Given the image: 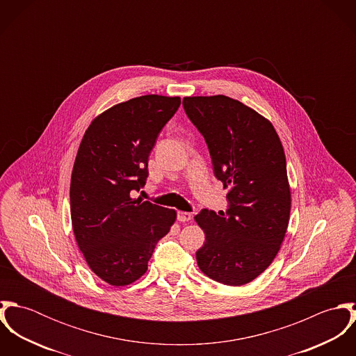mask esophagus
I'll use <instances>...</instances> for the list:
<instances>
[{"instance_id":"obj_1","label":"esophagus","mask_w":356,"mask_h":356,"mask_svg":"<svg viewBox=\"0 0 356 356\" xmlns=\"http://www.w3.org/2000/svg\"><path fill=\"white\" fill-rule=\"evenodd\" d=\"M192 218H193V215L191 212H184V211L178 212V220L179 222H189V220H192Z\"/></svg>"}]
</instances>
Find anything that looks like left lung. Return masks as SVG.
<instances>
[{
    "label": "left lung",
    "mask_w": 356,
    "mask_h": 356,
    "mask_svg": "<svg viewBox=\"0 0 356 356\" xmlns=\"http://www.w3.org/2000/svg\"><path fill=\"white\" fill-rule=\"evenodd\" d=\"M182 104L203 134L229 202L226 212L203 209L195 216L205 233L197 264L216 282L245 285L273 263L289 223L281 140L268 119L227 96L185 97Z\"/></svg>",
    "instance_id": "left-lung-1"
}]
</instances>
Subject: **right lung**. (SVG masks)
<instances>
[{
  "instance_id": "1",
  "label": "right lung",
  "mask_w": 356,
  "mask_h": 356,
  "mask_svg": "<svg viewBox=\"0 0 356 356\" xmlns=\"http://www.w3.org/2000/svg\"><path fill=\"white\" fill-rule=\"evenodd\" d=\"M179 97L147 95L120 102L93 119L75 157L71 220L90 270L112 286L130 285L148 270L157 241L177 212L133 199L148 177V159Z\"/></svg>"
}]
</instances>
